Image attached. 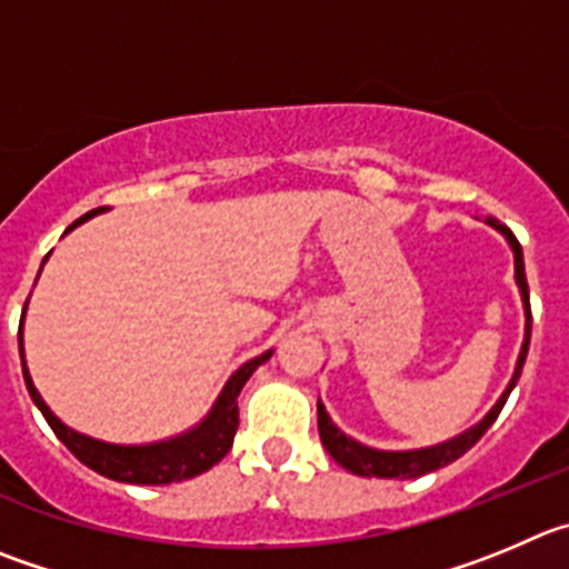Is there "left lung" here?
Segmentation results:
<instances>
[{
    "instance_id": "obj_1",
    "label": "left lung",
    "mask_w": 569,
    "mask_h": 569,
    "mask_svg": "<svg viewBox=\"0 0 569 569\" xmlns=\"http://www.w3.org/2000/svg\"><path fill=\"white\" fill-rule=\"evenodd\" d=\"M488 227H493L497 232L506 236V241L511 243L513 249V278H517L519 286V295H522V306H525V342L522 350H519V359H517V368H513L511 381H508L506 392L500 396V401L486 412L480 423H475L471 429L466 432L455 435V438L443 440V443H435L427 446V449H407V452H385V449H370V446L359 443V440L348 438L337 423L331 421V416L326 412L322 401H317V427H320V440L322 446L328 449L333 460H337L342 469H348L350 475H359V477H398V480H412V477H421L429 475V471H438L443 466L455 463L458 458H463L469 452L471 446L486 435V429L497 421L500 410L506 407L508 396L511 390L517 387V379L522 376V365L525 357H528V345H530V295H528V280H525V260H522V247H519L517 236L508 230L506 224H500L497 219H486Z\"/></svg>"
}]
</instances>
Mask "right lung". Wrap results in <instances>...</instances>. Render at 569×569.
<instances>
[{
	"mask_svg": "<svg viewBox=\"0 0 569 569\" xmlns=\"http://www.w3.org/2000/svg\"><path fill=\"white\" fill-rule=\"evenodd\" d=\"M103 212V207L87 212L69 230H76L78 224L89 221L92 216ZM67 230V232H69ZM47 260V258H44ZM28 309V306H24ZM24 320V315H21ZM19 353H21V373H24V385H28L30 398L33 405L39 407L41 416L47 418V423L52 427V432L58 435L69 452L76 455L83 466H89L98 475L109 477L117 482H134V486H168V482H182L190 477L201 475V471L212 469L219 463L227 452L232 449V438H236L238 429V392L247 385L249 376L260 368L263 362H269L272 350L260 353V357L243 362L236 373L230 376V381L224 385L221 396L216 398L212 410L207 412V418L201 423H196L190 432L177 435L171 440H159V443H142V446H117V443H103V440H94L89 435L76 432L69 429L67 423L58 421L52 416L50 407L44 405V398L36 390L33 379H30L28 362H24V345H21V331H19Z\"/></svg>",
	"mask_w": 569,
	"mask_h": 569,
	"instance_id": "right-lung-1",
	"label": "right lung"
}]
</instances>
